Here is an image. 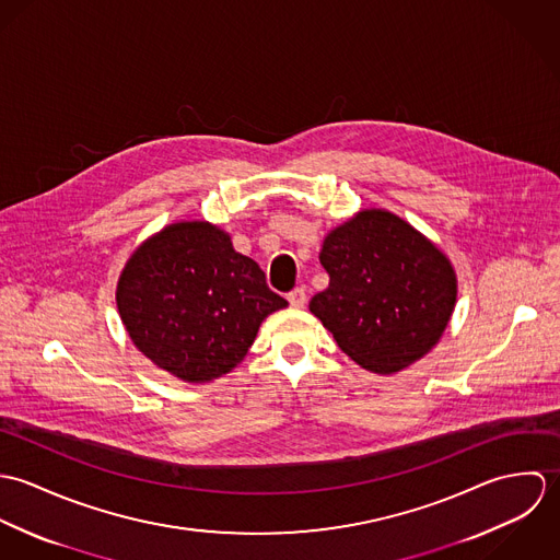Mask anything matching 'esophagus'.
Listing matches in <instances>:
<instances>
[{
	"label": "esophagus",
	"mask_w": 560,
	"mask_h": 560,
	"mask_svg": "<svg viewBox=\"0 0 560 560\" xmlns=\"http://www.w3.org/2000/svg\"><path fill=\"white\" fill-rule=\"evenodd\" d=\"M289 304H291L293 308H304V304H306V291H304L302 287L293 289V291L289 293Z\"/></svg>",
	"instance_id": "obj_1"
}]
</instances>
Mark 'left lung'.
Returning a JSON list of instances; mask_svg holds the SVG:
<instances>
[{"label":"left lung","mask_w":560,"mask_h":560,"mask_svg":"<svg viewBox=\"0 0 560 560\" xmlns=\"http://www.w3.org/2000/svg\"><path fill=\"white\" fill-rule=\"evenodd\" d=\"M329 287L311 313L362 369L397 373L429 353L457 302L451 260L399 215L364 209L320 247Z\"/></svg>","instance_id":"8db88e82"}]
</instances>
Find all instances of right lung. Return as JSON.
I'll return each instance as SVG.
<instances>
[{"instance_id":"obj_1","label":"right lung","mask_w":560,"mask_h":560,"mask_svg":"<svg viewBox=\"0 0 560 560\" xmlns=\"http://www.w3.org/2000/svg\"><path fill=\"white\" fill-rule=\"evenodd\" d=\"M116 304L133 345L189 384L231 373L262 319L289 306L209 222L170 224L144 241L120 273Z\"/></svg>"}]
</instances>
